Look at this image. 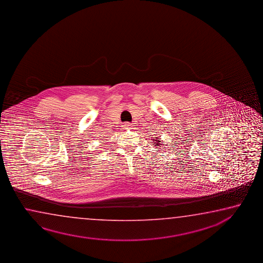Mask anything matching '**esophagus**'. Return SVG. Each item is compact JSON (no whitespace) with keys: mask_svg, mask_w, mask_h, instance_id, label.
Here are the masks:
<instances>
[{"mask_svg":"<svg viewBox=\"0 0 263 263\" xmlns=\"http://www.w3.org/2000/svg\"><path fill=\"white\" fill-rule=\"evenodd\" d=\"M124 127L126 129H132V128H133V125L129 123V122H126V123H124Z\"/></svg>","mask_w":263,"mask_h":263,"instance_id":"34e87169","label":"esophagus"}]
</instances>
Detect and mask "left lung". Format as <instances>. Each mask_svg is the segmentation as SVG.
Segmentation results:
<instances>
[{"instance_id": "obj_1", "label": "left lung", "mask_w": 263, "mask_h": 263, "mask_svg": "<svg viewBox=\"0 0 263 263\" xmlns=\"http://www.w3.org/2000/svg\"><path fill=\"white\" fill-rule=\"evenodd\" d=\"M157 140H154V141H156V142H154V143H156V144H154L156 147H161V145H162V143H161V141L160 140H158V137H156ZM164 144V143H163Z\"/></svg>"}]
</instances>
